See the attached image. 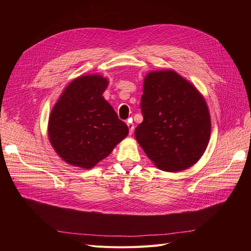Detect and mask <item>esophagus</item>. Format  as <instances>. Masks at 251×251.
<instances>
[{
    "label": "esophagus",
    "mask_w": 251,
    "mask_h": 251,
    "mask_svg": "<svg viewBox=\"0 0 251 251\" xmlns=\"http://www.w3.org/2000/svg\"><path fill=\"white\" fill-rule=\"evenodd\" d=\"M126 125H127V127H128V133H130V135H131L134 131V125L131 123V121H127Z\"/></svg>",
    "instance_id": "esophagus-1"
}]
</instances>
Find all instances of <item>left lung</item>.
Listing matches in <instances>:
<instances>
[{"label": "left lung", "mask_w": 251, "mask_h": 251, "mask_svg": "<svg viewBox=\"0 0 251 251\" xmlns=\"http://www.w3.org/2000/svg\"><path fill=\"white\" fill-rule=\"evenodd\" d=\"M140 109L143 121L136 140L159 169L183 171L199 160L210 137V117L202 95L171 70L144 78Z\"/></svg>", "instance_id": "1"}]
</instances>
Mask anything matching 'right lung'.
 Returning <instances> with one entry per match:
<instances>
[{"instance_id":"obj_1","label":"right lung","mask_w":251,"mask_h":251,"mask_svg":"<svg viewBox=\"0 0 251 251\" xmlns=\"http://www.w3.org/2000/svg\"><path fill=\"white\" fill-rule=\"evenodd\" d=\"M107 86L100 75L78 77L52 109L49 139L67 163L92 169L128 134L127 126L102 96Z\"/></svg>"}]
</instances>
